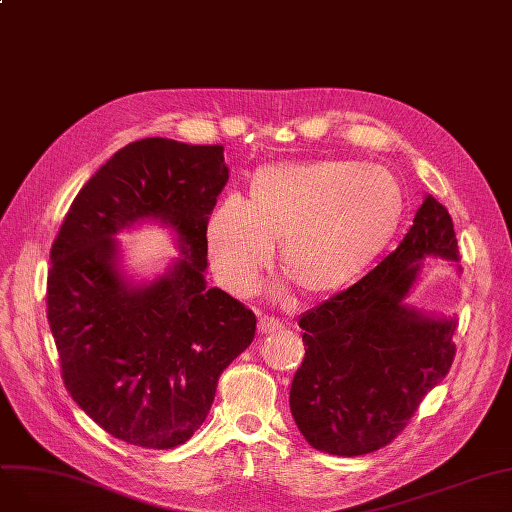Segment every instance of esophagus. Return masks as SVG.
<instances>
[{
	"instance_id": "34e87169",
	"label": "esophagus",
	"mask_w": 512,
	"mask_h": 512,
	"mask_svg": "<svg viewBox=\"0 0 512 512\" xmlns=\"http://www.w3.org/2000/svg\"><path fill=\"white\" fill-rule=\"evenodd\" d=\"M257 328H259L261 334H276V332H280L284 328V324H282L280 319H276L272 315H261Z\"/></svg>"
}]
</instances>
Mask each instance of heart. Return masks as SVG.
Here are the masks:
<instances>
[{"instance_id":"1","label":"heart","mask_w":512,"mask_h":512,"mask_svg":"<svg viewBox=\"0 0 512 512\" xmlns=\"http://www.w3.org/2000/svg\"><path fill=\"white\" fill-rule=\"evenodd\" d=\"M398 178L355 159H317L255 170L247 199L222 197L205 238L215 276L232 292H251L280 242V261L311 297L361 278L388 249L405 218Z\"/></svg>"}]
</instances>
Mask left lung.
Listing matches in <instances>:
<instances>
[{
    "label": "left lung",
    "mask_w": 512,
    "mask_h": 512,
    "mask_svg": "<svg viewBox=\"0 0 512 512\" xmlns=\"http://www.w3.org/2000/svg\"><path fill=\"white\" fill-rule=\"evenodd\" d=\"M425 259H446L461 272L452 218L432 195L394 253L299 317L307 348L290 413L313 448L336 456L380 450L448 373L456 319L409 303Z\"/></svg>",
    "instance_id": "8db88e82"
}]
</instances>
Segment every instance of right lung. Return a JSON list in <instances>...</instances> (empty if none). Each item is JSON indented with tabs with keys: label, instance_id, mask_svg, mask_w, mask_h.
I'll list each match as a JSON object with an SVG mask.
<instances>
[{
	"label": "right lung",
	"instance_id": "right-lung-1",
	"mask_svg": "<svg viewBox=\"0 0 512 512\" xmlns=\"http://www.w3.org/2000/svg\"><path fill=\"white\" fill-rule=\"evenodd\" d=\"M228 172L222 145L134 141L80 188L53 240L47 321L66 390L128 444H184L255 338L253 311L205 280V226ZM151 221L171 228L181 255L134 281L115 236Z\"/></svg>",
	"mask_w": 512,
	"mask_h": 512
}]
</instances>
